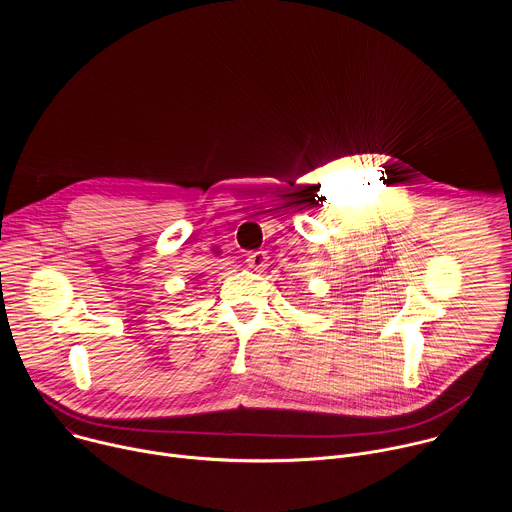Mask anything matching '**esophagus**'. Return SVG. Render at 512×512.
Returning <instances> with one entry per match:
<instances>
[{
    "instance_id": "1",
    "label": "esophagus",
    "mask_w": 512,
    "mask_h": 512,
    "mask_svg": "<svg viewBox=\"0 0 512 512\" xmlns=\"http://www.w3.org/2000/svg\"><path fill=\"white\" fill-rule=\"evenodd\" d=\"M245 261H247V265H249L251 269H255V271H261V269H265V267L269 265V257H267V253H265V251L249 253Z\"/></svg>"
}]
</instances>
